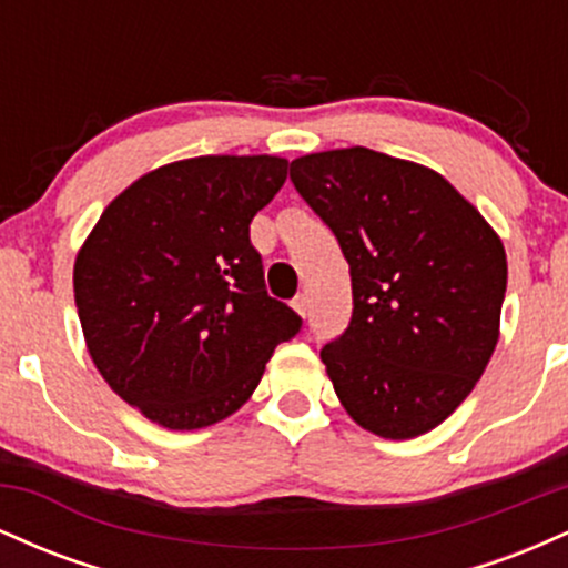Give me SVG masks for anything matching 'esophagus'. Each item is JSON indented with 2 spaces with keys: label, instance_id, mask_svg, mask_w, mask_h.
I'll return each mask as SVG.
<instances>
[{
  "label": "esophagus",
  "instance_id": "esophagus-1",
  "mask_svg": "<svg viewBox=\"0 0 568 568\" xmlns=\"http://www.w3.org/2000/svg\"><path fill=\"white\" fill-rule=\"evenodd\" d=\"M306 306H310V302H306V296H304V293H302V296H296V298H293V310H296L298 315H302V317H306Z\"/></svg>",
  "mask_w": 568,
  "mask_h": 568
}]
</instances>
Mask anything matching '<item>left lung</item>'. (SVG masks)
Returning <instances> with one entry per match:
<instances>
[{"label": "left lung", "mask_w": 568, "mask_h": 568, "mask_svg": "<svg viewBox=\"0 0 568 568\" xmlns=\"http://www.w3.org/2000/svg\"><path fill=\"white\" fill-rule=\"evenodd\" d=\"M291 181L349 264V328L321 352L338 400L379 438L429 433L499 342V234L433 168L366 146L304 154Z\"/></svg>", "instance_id": "8db88e82"}]
</instances>
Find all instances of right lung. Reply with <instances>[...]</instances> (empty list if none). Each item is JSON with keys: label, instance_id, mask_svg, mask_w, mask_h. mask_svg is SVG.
Returning a JSON list of instances; mask_svg holds the SVG:
<instances>
[{"label": "right lung", "instance_id": "obj_1", "mask_svg": "<svg viewBox=\"0 0 568 568\" xmlns=\"http://www.w3.org/2000/svg\"><path fill=\"white\" fill-rule=\"evenodd\" d=\"M288 175L275 154L168 162L109 202L74 262L98 374L168 429L226 419L302 317L266 296L251 221Z\"/></svg>", "mask_w": 568, "mask_h": 568}]
</instances>
